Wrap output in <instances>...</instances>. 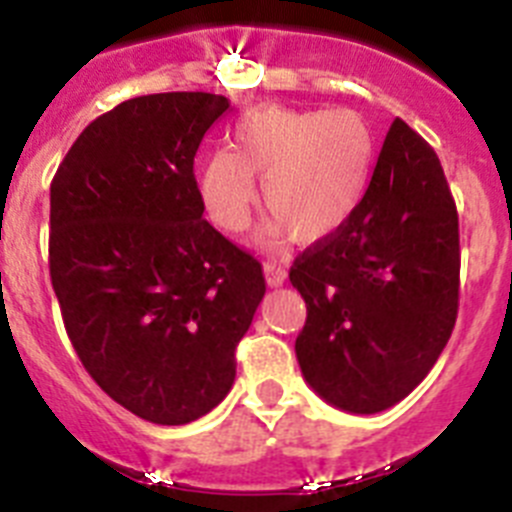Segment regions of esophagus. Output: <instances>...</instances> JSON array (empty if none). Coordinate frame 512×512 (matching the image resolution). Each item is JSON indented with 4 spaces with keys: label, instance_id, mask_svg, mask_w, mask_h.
<instances>
[{
    "label": "esophagus",
    "instance_id": "34e87169",
    "mask_svg": "<svg viewBox=\"0 0 512 512\" xmlns=\"http://www.w3.org/2000/svg\"><path fill=\"white\" fill-rule=\"evenodd\" d=\"M264 274L269 287H279V284H284V279H287V269H284L282 264H277V261H266Z\"/></svg>",
    "mask_w": 512,
    "mask_h": 512
}]
</instances>
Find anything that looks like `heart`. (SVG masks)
Wrapping results in <instances>:
<instances>
[{"mask_svg":"<svg viewBox=\"0 0 512 512\" xmlns=\"http://www.w3.org/2000/svg\"><path fill=\"white\" fill-rule=\"evenodd\" d=\"M377 161L372 125L356 110L261 107L233 130V153L217 151L200 171V202L210 223L238 235L261 202L271 235L297 243L336 235L364 200Z\"/></svg>","mask_w":512,"mask_h":512,"instance_id":"obj_1","label":"heart"}]
</instances>
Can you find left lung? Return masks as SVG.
I'll use <instances>...</instances> for the list:
<instances>
[{
  "label": "left lung",
  "mask_w": 512,
  "mask_h": 512,
  "mask_svg": "<svg viewBox=\"0 0 512 512\" xmlns=\"http://www.w3.org/2000/svg\"><path fill=\"white\" fill-rule=\"evenodd\" d=\"M459 215L441 161L397 117L354 217L289 269L307 305L302 377L348 413L392 408L425 379L459 310Z\"/></svg>",
  "instance_id": "1"
}]
</instances>
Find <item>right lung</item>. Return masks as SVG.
<instances>
[{
    "label": "right lung",
    "instance_id": "add662e5",
    "mask_svg": "<svg viewBox=\"0 0 512 512\" xmlns=\"http://www.w3.org/2000/svg\"><path fill=\"white\" fill-rule=\"evenodd\" d=\"M230 102L166 92L89 122L51 182L53 292L76 356L158 425L210 413L266 292L251 253L202 217L194 156Z\"/></svg>",
    "mask_w": 512,
    "mask_h": 512
}]
</instances>
